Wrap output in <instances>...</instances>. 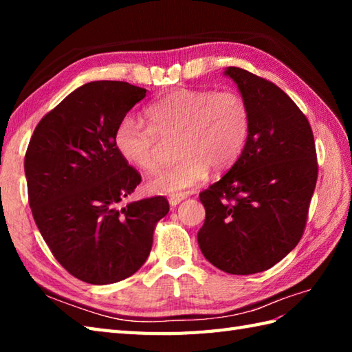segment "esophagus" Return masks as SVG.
<instances>
[{"label":"esophagus","mask_w":352,"mask_h":352,"mask_svg":"<svg viewBox=\"0 0 352 352\" xmlns=\"http://www.w3.org/2000/svg\"><path fill=\"white\" fill-rule=\"evenodd\" d=\"M186 198H188V193H174V195L169 197V204L175 207V206L180 204L182 201L186 199Z\"/></svg>","instance_id":"obj_1"}]
</instances>
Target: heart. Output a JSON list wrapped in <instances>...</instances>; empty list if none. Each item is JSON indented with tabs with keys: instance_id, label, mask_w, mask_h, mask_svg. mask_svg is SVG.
<instances>
[{
	"instance_id": "obj_1",
	"label": "heart",
	"mask_w": 352,
	"mask_h": 352,
	"mask_svg": "<svg viewBox=\"0 0 352 352\" xmlns=\"http://www.w3.org/2000/svg\"><path fill=\"white\" fill-rule=\"evenodd\" d=\"M148 125L124 116L115 129V146L122 159L146 174L162 163V140H175L182 155L160 170L149 188L175 193L204 180L208 169L227 170L241 157L248 140L251 113L248 102L236 91L177 89L149 104Z\"/></svg>"
}]
</instances>
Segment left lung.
Here are the masks:
<instances>
[{
	"mask_svg": "<svg viewBox=\"0 0 352 352\" xmlns=\"http://www.w3.org/2000/svg\"><path fill=\"white\" fill-rule=\"evenodd\" d=\"M226 76L248 102L251 129L237 162L199 193L206 221L198 245L221 271L250 275L301 241L318 180L316 146L309 119L278 86L236 66Z\"/></svg>",
	"mask_w": 352,
	"mask_h": 352,
	"instance_id": "left-lung-1",
	"label": "left lung"
}]
</instances>
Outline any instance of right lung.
Here are the masks:
<instances>
[{"label":"right lung","instance_id":"add662e5","mask_svg":"<svg viewBox=\"0 0 352 352\" xmlns=\"http://www.w3.org/2000/svg\"><path fill=\"white\" fill-rule=\"evenodd\" d=\"M146 89L92 81L69 94L37 124L25 153L28 203L52 256L76 278L110 284L145 263L164 197L121 206L142 182L115 146L118 122Z\"/></svg>","mask_w":352,"mask_h":352}]
</instances>
